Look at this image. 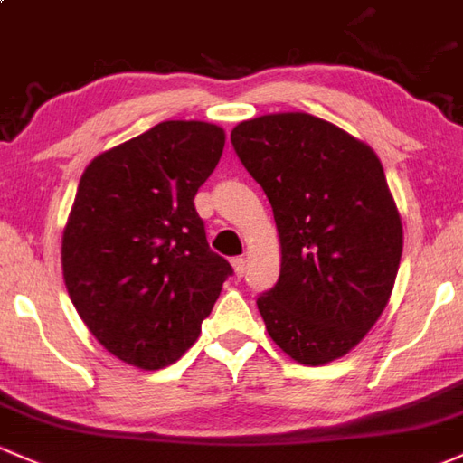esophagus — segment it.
I'll return each mask as SVG.
<instances>
[{
	"mask_svg": "<svg viewBox=\"0 0 463 463\" xmlns=\"http://www.w3.org/2000/svg\"><path fill=\"white\" fill-rule=\"evenodd\" d=\"M232 265H233V271H236L238 278L245 276V271H247V258L245 256H236L232 260Z\"/></svg>",
	"mask_w": 463,
	"mask_h": 463,
	"instance_id": "esophagus-1",
	"label": "esophagus"
}]
</instances>
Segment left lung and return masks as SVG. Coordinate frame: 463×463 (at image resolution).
<instances>
[{
	"mask_svg": "<svg viewBox=\"0 0 463 463\" xmlns=\"http://www.w3.org/2000/svg\"><path fill=\"white\" fill-rule=\"evenodd\" d=\"M238 158L271 203L280 278L258 296L271 340L300 364L346 355L389 302L402 221L366 143L305 112L232 130Z\"/></svg>",
	"mask_w": 463,
	"mask_h": 463,
	"instance_id": "8db88e82",
	"label": "left lung"
}]
</instances>
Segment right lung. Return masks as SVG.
Returning <instances> with one entry per match:
<instances>
[{"label":"right lung","instance_id":"add662e5","mask_svg":"<svg viewBox=\"0 0 463 463\" xmlns=\"http://www.w3.org/2000/svg\"><path fill=\"white\" fill-rule=\"evenodd\" d=\"M222 147L218 126L163 121L99 154L79 181L63 280L92 335L138 369H163L190 349L233 273L194 207Z\"/></svg>","mask_w":463,"mask_h":463}]
</instances>
